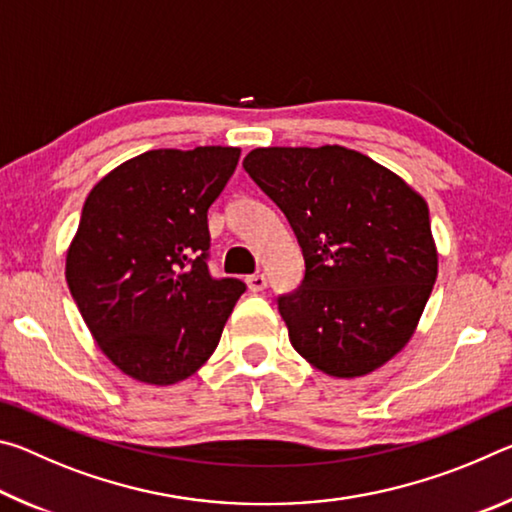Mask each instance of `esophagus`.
<instances>
[{
  "mask_svg": "<svg viewBox=\"0 0 512 512\" xmlns=\"http://www.w3.org/2000/svg\"><path fill=\"white\" fill-rule=\"evenodd\" d=\"M246 284H248V289H250V291H253V293H259V291H264V289H266V277H264L262 273L250 275L248 280H246Z\"/></svg>",
  "mask_w": 512,
  "mask_h": 512,
  "instance_id": "esophagus-1",
  "label": "esophagus"
}]
</instances>
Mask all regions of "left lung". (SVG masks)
Masks as SVG:
<instances>
[{
    "label": "left lung",
    "instance_id": "1",
    "mask_svg": "<svg viewBox=\"0 0 512 512\" xmlns=\"http://www.w3.org/2000/svg\"><path fill=\"white\" fill-rule=\"evenodd\" d=\"M244 169L287 216L305 280L280 298L289 341L329 377L370 375L420 323L438 275V248L422 194L339 144L266 146Z\"/></svg>",
    "mask_w": 512,
    "mask_h": 512
}]
</instances>
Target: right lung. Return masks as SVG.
Returning a JSON list of instances; mask_svg holds the SVG:
<instances>
[{"label": "right lung", "instance_id": "1", "mask_svg": "<svg viewBox=\"0 0 512 512\" xmlns=\"http://www.w3.org/2000/svg\"><path fill=\"white\" fill-rule=\"evenodd\" d=\"M237 146L155 149L121 162L85 198L65 277L101 352L142 384L203 366L246 284L207 271V210L237 169Z\"/></svg>", "mask_w": 512, "mask_h": 512}]
</instances>
